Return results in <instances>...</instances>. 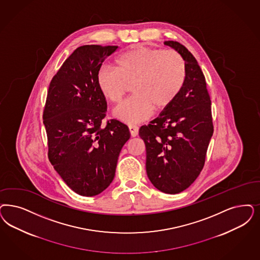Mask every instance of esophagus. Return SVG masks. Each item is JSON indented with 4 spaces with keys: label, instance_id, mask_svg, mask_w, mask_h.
I'll return each mask as SVG.
<instances>
[{
    "label": "esophagus",
    "instance_id": "34e87169",
    "mask_svg": "<svg viewBox=\"0 0 260 260\" xmlns=\"http://www.w3.org/2000/svg\"><path fill=\"white\" fill-rule=\"evenodd\" d=\"M128 128H129L131 135H132L133 137H135V136H137V135H138V132H139L138 126H136V125H128Z\"/></svg>",
    "mask_w": 260,
    "mask_h": 260
}]
</instances>
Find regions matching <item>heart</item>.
<instances>
[{"instance_id": "obj_1", "label": "heart", "mask_w": 260, "mask_h": 260, "mask_svg": "<svg viewBox=\"0 0 260 260\" xmlns=\"http://www.w3.org/2000/svg\"><path fill=\"white\" fill-rule=\"evenodd\" d=\"M116 66L102 67L97 85L105 98L118 104L132 84L134 95L113 111L117 119L127 124L148 119L153 108H167L179 95L186 76L183 58L172 50L135 47L117 57Z\"/></svg>"}]
</instances>
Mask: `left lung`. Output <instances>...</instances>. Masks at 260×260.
Returning <instances> with one entry per match:
<instances>
[{
  "label": "left lung",
  "instance_id": "1",
  "mask_svg": "<svg viewBox=\"0 0 260 260\" xmlns=\"http://www.w3.org/2000/svg\"><path fill=\"white\" fill-rule=\"evenodd\" d=\"M164 44L180 54L186 76L179 95L157 118L139 129L146 146V171L152 185L178 194L195 181L213 135L211 101L196 58L177 41Z\"/></svg>",
  "mask_w": 260,
  "mask_h": 260
}]
</instances>
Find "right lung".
<instances>
[{
  "mask_svg": "<svg viewBox=\"0 0 260 260\" xmlns=\"http://www.w3.org/2000/svg\"><path fill=\"white\" fill-rule=\"evenodd\" d=\"M118 46L79 47L50 83L43 114L49 159L63 181L85 197L108 188L120 152L129 139L128 127L112 119L102 126L107 101L97 73Z\"/></svg>",
  "mask_w": 260,
  "mask_h": 260,
  "instance_id": "right-lung-1",
  "label": "right lung"
}]
</instances>
